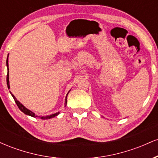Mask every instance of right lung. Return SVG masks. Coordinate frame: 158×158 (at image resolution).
Masks as SVG:
<instances>
[{"mask_svg":"<svg viewBox=\"0 0 158 158\" xmlns=\"http://www.w3.org/2000/svg\"><path fill=\"white\" fill-rule=\"evenodd\" d=\"M6 66H7V75H6V84H7V87H8V88L10 89V81H9V68H8V56H7V59H6ZM69 93V92H68ZM12 97H13L14 100H15V102L16 104H17L18 107L19 108V109L21 110V111L23 112V113H24L25 114H27V115H29V116H31V117H36L37 116H35V114L33 113V112H32L31 110H28L27 108H25L24 106H23L22 104H21V102H19V100H17V99L15 97V96L13 95V94H12ZM68 96V95H67ZM67 104V97H66V99H65V106H66ZM59 114V112H58V113H56V114H52V115H50V116H48V117H41V118L43 119H50V118H52V117H56V116H57L58 114Z\"/></svg>","mask_w":158,"mask_h":158,"instance_id":"add662e5","label":"right lung"}]
</instances>
